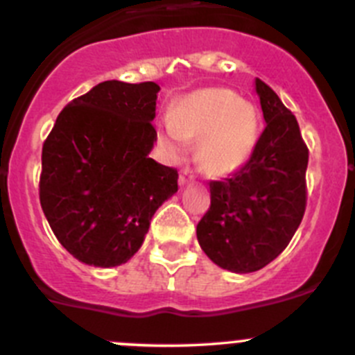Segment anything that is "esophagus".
I'll list each match as a JSON object with an SVG mask.
<instances>
[{"mask_svg":"<svg viewBox=\"0 0 355 355\" xmlns=\"http://www.w3.org/2000/svg\"><path fill=\"white\" fill-rule=\"evenodd\" d=\"M193 180H195V175H193V172H191V168L184 167L183 171H181V174H180V184H181V187H187V184H190Z\"/></svg>","mask_w":355,"mask_h":355,"instance_id":"obj_1","label":"esophagus"}]
</instances>
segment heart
I'll use <instances>...</instances> for the list:
<instances>
[{"label": "heart", "instance_id": "b5f03b06", "mask_svg": "<svg viewBox=\"0 0 355 355\" xmlns=\"http://www.w3.org/2000/svg\"><path fill=\"white\" fill-rule=\"evenodd\" d=\"M259 116L251 103L228 89H200L174 104L158 125V143L168 158L183 155L184 141H198L200 167L214 178L241 171L258 143Z\"/></svg>", "mask_w": 355, "mask_h": 355}]
</instances>
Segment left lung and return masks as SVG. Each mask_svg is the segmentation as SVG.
I'll use <instances>...</instances> for the list:
<instances>
[{
  "mask_svg": "<svg viewBox=\"0 0 355 355\" xmlns=\"http://www.w3.org/2000/svg\"><path fill=\"white\" fill-rule=\"evenodd\" d=\"M265 130L248 164L211 181V207L197 225L202 251L234 273L263 268L288 248L305 214L309 150L295 114L254 80Z\"/></svg>",
  "mask_w": 355,
  "mask_h": 355,
  "instance_id": "left-lung-1",
  "label": "left lung"
}]
</instances>
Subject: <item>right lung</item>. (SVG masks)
Returning a JSON list of instances; mask_svg holds the SVG:
<instances>
[{
	"label": "right lung",
	"mask_w": 355,
	"mask_h": 355,
	"mask_svg": "<svg viewBox=\"0 0 355 355\" xmlns=\"http://www.w3.org/2000/svg\"><path fill=\"white\" fill-rule=\"evenodd\" d=\"M155 82H103L71 101L43 144L40 202L57 241L90 266L127 263L178 171L150 158L157 141Z\"/></svg>",
	"instance_id": "1"
}]
</instances>
